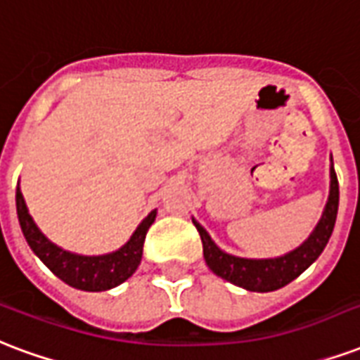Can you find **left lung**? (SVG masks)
I'll return each instance as SVG.
<instances>
[{
  "instance_id": "obj_1",
  "label": "left lung",
  "mask_w": 360,
  "mask_h": 360,
  "mask_svg": "<svg viewBox=\"0 0 360 360\" xmlns=\"http://www.w3.org/2000/svg\"><path fill=\"white\" fill-rule=\"evenodd\" d=\"M338 202H340V187H338L336 172L332 166L330 167V196L319 225L302 246L275 259H246V257L225 254L215 246L214 240L196 221L193 223L200 233L204 259L215 275L250 292H273L297 278L322 254L324 246L328 244L330 234L334 231Z\"/></svg>"
}]
</instances>
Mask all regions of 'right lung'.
<instances>
[{
	"instance_id": "obj_1",
	"label": "right lung",
	"mask_w": 360,
	"mask_h": 360,
	"mask_svg": "<svg viewBox=\"0 0 360 360\" xmlns=\"http://www.w3.org/2000/svg\"><path fill=\"white\" fill-rule=\"evenodd\" d=\"M17 214L24 238L32 248V252L38 255L60 281L66 282L72 288L85 290V292H103V290L114 288L137 271L141 257H143L145 236L156 217V212L146 215L129 242L120 248L118 252L89 257V255L70 254L47 240L28 214L20 188H17Z\"/></svg>"
}]
</instances>
